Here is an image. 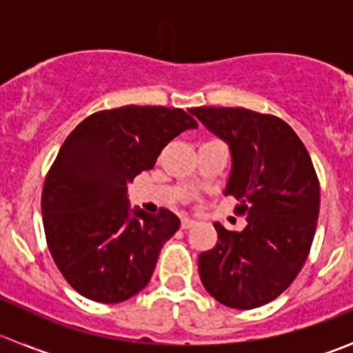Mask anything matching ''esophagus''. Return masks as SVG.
Listing matches in <instances>:
<instances>
[{
	"mask_svg": "<svg viewBox=\"0 0 353 353\" xmlns=\"http://www.w3.org/2000/svg\"><path fill=\"white\" fill-rule=\"evenodd\" d=\"M194 225H196V220L188 219V216L181 219V227H183V229H191V227H194Z\"/></svg>",
	"mask_w": 353,
	"mask_h": 353,
	"instance_id": "esophagus-1",
	"label": "esophagus"
}]
</instances>
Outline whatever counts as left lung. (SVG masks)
<instances>
[{
  "instance_id": "8db88e82",
  "label": "left lung",
  "mask_w": 353,
  "mask_h": 353,
  "mask_svg": "<svg viewBox=\"0 0 353 353\" xmlns=\"http://www.w3.org/2000/svg\"><path fill=\"white\" fill-rule=\"evenodd\" d=\"M229 143L232 170L223 193L239 199L243 232L219 222L215 248L198 258L203 287L220 304L254 309L279 297L311 251L319 215V179L301 138L280 117L244 108H194Z\"/></svg>"
}]
</instances>
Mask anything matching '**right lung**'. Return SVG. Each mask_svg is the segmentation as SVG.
Segmentation results:
<instances>
[{"label":"right lung","instance_id":"obj_1","mask_svg":"<svg viewBox=\"0 0 353 353\" xmlns=\"http://www.w3.org/2000/svg\"><path fill=\"white\" fill-rule=\"evenodd\" d=\"M196 126L183 109L124 105L94 112L68 134L46 176L41 206L49 252L78 294L117 304L150 282L160 248L181 222L167 208L131 216L128 183Z\"/></svg>","mask_w":353,"mask_h":353}]
</instances>
